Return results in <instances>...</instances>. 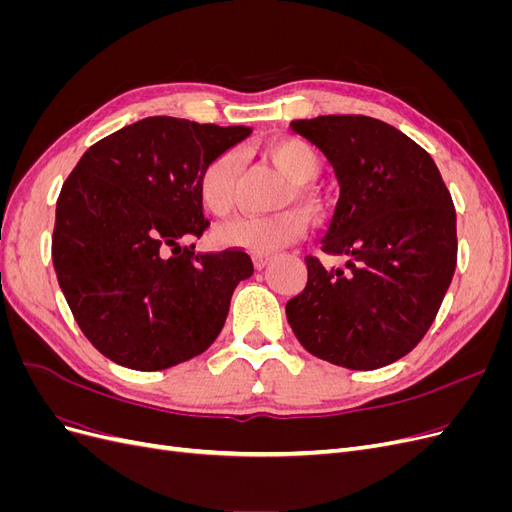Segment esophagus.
<instances>
[{
  "label": "esophagus",
  "mask_w": 512,
  "mask_h": 512,
  "mask_svg": "<svg viewBox=\"0 0 512 512\" xmlns=\"http://www.w3.org/2000/svg\"><path fill=\"white\" fill-rule=\"evenodd\" d=\"M271 262V254H254V267L260 271L265 269Z\"/></svg>",
  "instance_id": "1"
}]
</instances>
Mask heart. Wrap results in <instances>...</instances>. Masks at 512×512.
<instances>
[{"label": "heart", "mask_w": 512, "mask_h": 512, "mask_svg": "<svg viewBox=\"0 0 512 512\" xmlns=\"http://www.w3.org/2000/svg\"><path fill=\"white\" fill-rule=\"evenodd\" d=\"M275 166L297 185L314 181L320 170L316 149L301 138H282L267 145ZM241 168L239 149H228L213 158L198 177L196 192L200 203L215 215H224L232 207L235 181ZM303 190L297 188V194ZM309 228L307 215L299 209H286L273 215H237L211 230V243L226 250H245L252 254H269L305 237Z\"/></svg>", "instance_id": "obj_1"}]
</instances>
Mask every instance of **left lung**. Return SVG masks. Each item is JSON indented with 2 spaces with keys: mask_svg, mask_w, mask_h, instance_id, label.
Wrapping results in <instances>:
<instances>
[{
  "mask_svg": "<svg viewBox=\"0 0 512 512\" xmlns=\"http://www.w3.org/2000/svg\"><path fill=\"white\" fill-rule=\"evenodd\" d=\"M333 166L339 200L307 284L286 303L301 346L348 369L406 356L429 331L457 265V215L436 162L404 132L365 115L290 123Z\"/></svg>",
  "mask_w": 512,
  "mask_h": 512,
  "instance_id": "obj_1",
  "label": "left lung"
}]
</instances>
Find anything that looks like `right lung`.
<instances>
[{
    "instance_id": "right-lung-1",
    "label": "right lung",
    "mask_w": 512,
    "mask_h": 512,
    "mask_svg": "<svg viewBox=\"0 0 512 512\" xmlns=\"http://www.w3.org/2000/svg\"><path fill=\"white\" fill-rule=\"evenodd\" d=\"M252 128L147 117L91 145L57 198L53 265L85 337L117 365L158 371L203 354L232 292L239 250L196 254L209 222L196 183Z\"/></svg>"
}]
</instances>
